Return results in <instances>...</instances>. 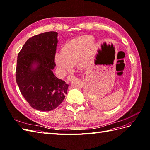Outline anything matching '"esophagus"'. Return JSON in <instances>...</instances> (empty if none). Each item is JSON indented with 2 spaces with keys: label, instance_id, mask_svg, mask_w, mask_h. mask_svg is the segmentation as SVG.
I'll return each instance as SVG.
<instances>
[{
  "label": "esophagus",
  "instance_id": "obj_1",
  "mask_svg": "<svg viewBox=\"0 0 150 150\" xmlns=\"http://www.w3.org/2000/svg\"><path fill=\"white\" fill-rule=\"evenodd\" d=\"M75 78V76H74V75H72V74H70L69 76H68L67 78H66V80L67 81H71V79H72L73 78Z\"/></svg>",
  "mask_w": 150,
  "mask_h": 150
}]
</instances>
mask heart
Masks as SVG:
<instances>
[{
    "label": "heart",
    "mask_w": 150,
    "mask_h": 150,
    "mask_svg": "<svg viewBox=\"0 0 150 150\" xmlns=\"http://www.w3.org/2000/svg\"><path fill=\"white\" fill-rule=\"evenodd\" d=\"M91 36H83L71 40L62 49V52H57L55 62L61 69L67 72L71 70L75 63L91 56L94 53L95 42Z\"/></svg>",
    "instance_id": "heart-1"
}]
</instances>
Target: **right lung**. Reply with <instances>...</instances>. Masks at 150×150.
Segmentation results:
<instances>
[{
	"instance_id": "1",
	"label": "right lung",
	"mask_w": 150,
	"mask_h": 150,
	"mask_svg": "<svg viewBox=\"0 0 150 150\" xmlns=\"http://www.w3.org/2000/svg\"><path fill=\"white\" fill-rule=\"evenodd\" d=\"M57 35L51 31L34 35L18 54L17 84L30 106L39 111H52L60 105L69 86L52 72Z\"/></svg>"
}]
</instances>
